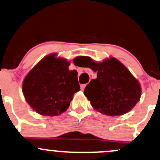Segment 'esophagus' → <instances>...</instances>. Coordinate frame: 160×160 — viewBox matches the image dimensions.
<instances>
[{
	"label": "esophagus",
	"mask_w": 160,
	"mask_h": 160,
	"mask_svg": "<svg viewBox=\"0 0 160 160\" xmlns=\"http://www.w3.org/2000/svg\"><path fill=\"white\" fill-rule=\"evenodd\" d=\"M85 87H86V84H82V85H80V89H81V90H84Z\"/></svg>",
	"instance_id": "34e87169"
}]
</instances>
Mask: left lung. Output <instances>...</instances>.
I'll use <instances>...</instances> for the list:
<instances>
[{
    "mask_svg": "<svg viewBox=\"0 0 160 160\" xmlns=\"http://www.w3.org/2000/svg\"><path fill=\"white\" fill-rule=\"evenodd\" d=\"M86 66L97 72L84 90L94 110L107 116H120L132 110L141 97L140 84L117 59L111 58L95 62L88 57Z\"/></svg>",
    "mask_w": 160,
    "mask_h": 160,
    "instance_id": "1",
    "label": "left lung"
}]
</instances>
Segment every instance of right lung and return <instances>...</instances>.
Instances as JSON below:
<instances>
[{"mask_svg":"<svg viewBox=\"0 0 160 160\" xmlns=\"http://www.w3.org/2000/svg\"><path fill=\"white\" fill-rule=\"evenodd\" d=\"M57 53L46 56L28 73L22 91L31 108L43 116H58L65 112L75 93L80 90L77 72L70 70L66 59Z\"/></svg>","mask_w":160,"mask_h":160,"instance_id":"add662e5","label":"right lung"}]
</instances>
